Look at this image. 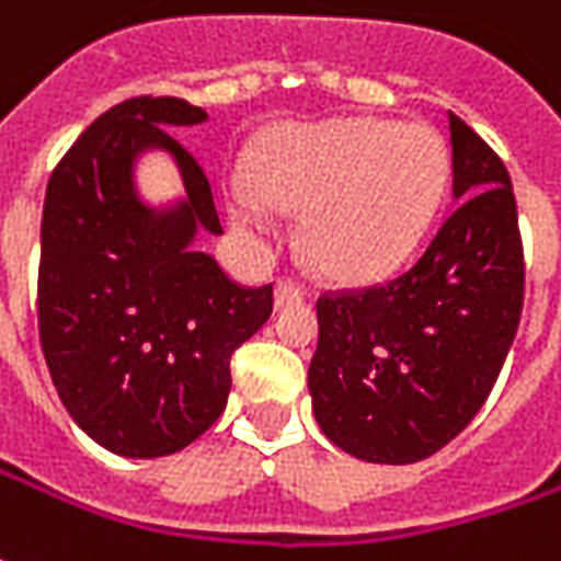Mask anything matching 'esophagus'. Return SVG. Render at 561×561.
I'll list each match as a JSON object with an SVG mask.
<instances>
[{"label":"esophagus","instance_id":"34e87169","mask_svg":"<svg viewBox=\"0 0 561 561\" xmlns=\"http://www.w3.org/2000/svg\"><path fill=\"white\" fill-rule=\"evenodd\" d=\"M305 285H298L295 279H279L276 282V307L301 305L305 301Z\"/></svg>","mask_w":561,"mask_h":561}]
</instances>
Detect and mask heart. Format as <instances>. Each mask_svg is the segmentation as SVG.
<instances>
[{
  "label": "heart",
  "mask_w": 561,
  "mask_h": 561,
  "mask_svg": "<svg viewBox=\"0 0 561 561\" xmlns=\"http://www.w3.org/2000/svg\"><path fill=\"white\" fill-rule=\"evenodd\" d=\"M449 144L430 125L332 118L260 147L232 219L266 234V204L301 216L307 263L332 282H374L421 248L449 187Z\"/></svg>",
  "instance_id": "heart-1"
}]
</instances>
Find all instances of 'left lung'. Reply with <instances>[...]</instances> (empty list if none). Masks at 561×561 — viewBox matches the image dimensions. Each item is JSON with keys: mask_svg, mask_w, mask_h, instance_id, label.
Segmentation results:
<instances>
[{"mask_svg": "<svg viewBox=\"0 0 561 561\" xmlns=\"http://www.w3.org/2000/svg\"><path fill=\"white\" fill-rule=\"evenodd\" d=\"M455 209L402 276L317 298L307 370L329 439L374 465H411L483 408L518 332L524 248L508 169L449 112Z\"/></svg>", "mask_w": 561, "mask_h": 561, "instance_id": "obj_1", "label": "left lung"}]
</instances>
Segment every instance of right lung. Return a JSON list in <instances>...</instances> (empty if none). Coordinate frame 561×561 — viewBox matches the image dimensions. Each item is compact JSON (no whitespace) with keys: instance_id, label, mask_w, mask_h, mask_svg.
Wrapping results in <instances>:
<instances>
[{"instance_id":"1","label":"right lung","mask_w":561,"mask_h":561,"mask_svg":"<svg viewBox=\"0 0 561 561\" xmlns=\"http://www.w3.org/2000/svg\"><path fill=\"white\" fill-rule=\"evenodd\" d=\"M207 112L179 96H131L103 112L53 169L39 229V345L61 404L115 455L159 458L219 421L232 354L273 313V285L248 288L204 251L219 234L201 162L165 125ZM169 149L188 201L153 214L136 201L134 157Z\"/></svg>"}]
</instances>
